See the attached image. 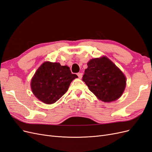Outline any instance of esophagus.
<instances>
[{
  "label": "esophagus",
  "mask_w": 152,
  "mask_h": 152,
  "mask_svg": "<svg viewBox=\"0 0 152 152\" xmlns=\"http://www.w3.org/2000/svg\"><path fill=\"white\" fill-rule=\"evenodd\" d=\"M77 75H78V77H79V79H82V73H77Z\"/></svg>",
  "instance_id": "esophagus-1"
}]
</instances>
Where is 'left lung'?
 Returning <instances> with one entry per match:
<instances>
[{"mask_svg": "<svg viewBox=\"0 0 152 152\" xmlns=\"http://www.w3.org/2000/svg\"><path fill=\"white\" fill-rule=\"evenodd\" d=\"M82 80L92 93L104 102L118 99L126 84L123 73L107 57L91 59Z\"/></svg>", "mask_w": 152, "mask_h": 152, "instance_id": "8db88e82", "label": "left lung"}]
</instances>
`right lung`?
Wrapping results in <instances>:
<instances>
[{"mask_svg":"<svg viewBox=\"0 0 152 152\" xmlns=\"http://www.w3.org/2000/svg\"><path fill=\"white\" fill-rule=\"evenodd\" d=\"M77 77L72 73L68 66L47 61L35 72L31 81V88L41 102L53 104L62 97L72 81Z\"/></svg>","mask_w":152,"mask_h":152,"instance_id":"add662e5","label":"right lung"}]
</instances>
